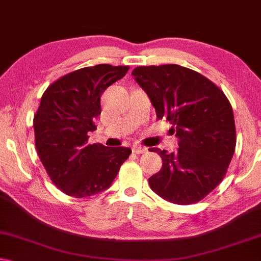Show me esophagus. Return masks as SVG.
Wrapping results in <instances>:
<instances>
[{
    "mask_svg": "<svg viewBox=\"0 0 261 261\" xmlns=\"http://www.w3.org/2000/svg\"><path fill=\"white\" fill-rule=\"evenodd\" d=\"M133 152L134 153H145L147 152V147H144V146H140V145H134L133 146Z\"/></svg>",
    "mask_w": 261,
    "mask_h": 261,
    "instance_id": "1",
    "label": "esophagus"
}]
</instances>
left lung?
Returning <instances> with one entry per match:
<instances>
[{
	"instance_id": "obj_1",
	"label": "left lung",
	"mask_w": 261,
	"mask_h": 261,
	"mask_svg": "<svg viewBox=\"0 0 261 261\" xmlns=\"http://www.w3.org/2000/svg\"><path fill=\"white\" fill-rule=\"evenodd\" d=\"M132 75L178 138L175 152L150 149L162 159V168L149 178L151 190L175 204L201 201L223 181L236 147L230 101L201 73L175 64L139 66Z\"/></svg>"
}]
</instances>
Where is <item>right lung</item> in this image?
<instances>
[{"label":"right lung","mask_w":261,"mask_h":261,"mask_svg":"<svg viewBox=\"0 0 261 261\" xmlns=\"http://www.w3.org/2000/svg\"><path fill=\"white\" fill-rule=\"evenodd\" d=\"M129 66L99 64L67 73L52 83L34 117L35 145L53 184L76 198L109 189L129 147L88 144L94 120L100 115V96L121 80Z\"/></svg>","instance_id":"1"}]
</instances>
